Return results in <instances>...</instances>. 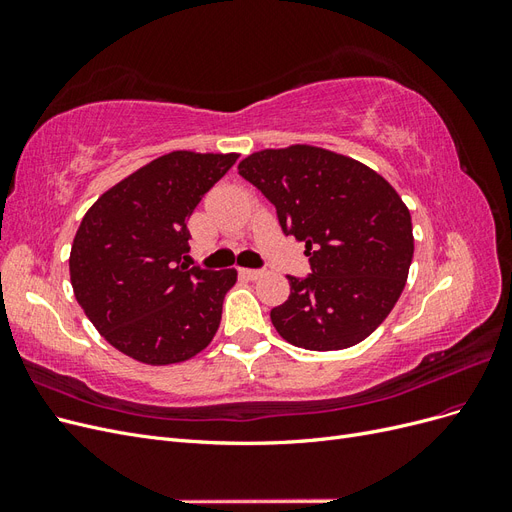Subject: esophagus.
<instances>
[{
  "label": "esophagus",
  "mask_w": 512,
  "mask_h": 512,
  "mask_svg": "<svg viewBox=\"0 0 512 512\" xmlns=\"http://www.w3.org/2000/svg\"><path fill=\"white\" fill-rule=\"evenodd\" d=\"M239 275L245 277V280H252L254 282V280H260V277L265 275V271H260V269H241Z\"/></svg>",
  "instance_id": "1"
}]
</instances>
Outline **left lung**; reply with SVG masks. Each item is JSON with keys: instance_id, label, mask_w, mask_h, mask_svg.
Here are the masks:
<instances>
[{"instance_id": "1", "label": "left lung", "mask_w": 512, "mask_h": 512, "mask_svg": "<svg viewBox=\"0 0 512 512\" xmlns=\"http://www.w3.org/2000/svg\"><path fill=\"white\" fill-rule=\"evenodd\" d=\"M239 175L271 200L312 265L303 280L288 275L290 297L271 309L275 331L318 352L363 342L391 314L414 254L410 211L393 185L312 145L256 151Z\"/></svg>"}]
</instances>
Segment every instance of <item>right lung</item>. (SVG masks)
Wrapping results in <instances>:
<instances>
[{"label":"right lung","instance_id":"add662e5","mask_svg":"<svg viewBox=\"0 0 512 512\" xmlns=\"http://www.w3.org/2000/svg\"><path fill=\"white\" fill-rule=\"evenodd\" d=\"M239 153L170 151L106 190L76 230L70 282L108 344L147 365L183 363L220 327L237 271L181 262L188 220Z\"/></svg>","mask_w":512,"mask_h":512}]
</instances>
